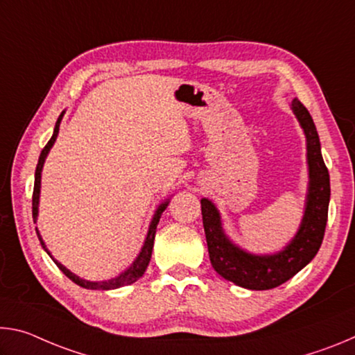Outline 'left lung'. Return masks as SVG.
Listing matches in <instances>:
<instances>
[{
  "instance_id": "8db88e82",
  "label": "left lung",
  "mask_w": 355,
  "mask_h": 355,
  "mask_svg": "<svg viewBox=\"0 0 355 355\" xmlns=\"http://www.w3.org/2000/svg\"><path fill=\"white\" fill-rule=\"evenodd\" d=\"M291 106L307 137L310 188L302 224L285 250L275 255L258 257L238 249L222 232L218 209L208 199L200 200L208 254L214 271L225 280L248 290H271L290 280L313 260L326 232L330 178L321 155L320 137L307 107L297 98L293 100Z\"/></svg>"
}]
</instances>
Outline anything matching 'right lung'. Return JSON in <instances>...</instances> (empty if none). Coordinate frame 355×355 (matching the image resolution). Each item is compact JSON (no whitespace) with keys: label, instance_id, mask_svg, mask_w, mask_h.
<instances>
[{"label":"right lung","instance_id":"obj_1","mask_svg":"<svg viewBox=\"0 0 355 355\" xmlns=\"http://www.w3.org/2000/svg\"><path fill=\"white\" fill-rule=\"evenodd\" d=\"M61 120H62V114H61V116H59L58 122H56V125H55V133H53L51 139L48 141V144L44 147V150H42V152H40L39 163H37V167H35L34 191H33V219H34V222H35V219H37V205H39L42 166H44V161H45V158H46V155H48V152H50L51 146H53V144H55V141H56L58 133H59V123H61ZM166 207H167V202L163 203V205H161V207L158 208V211H156L155 218H153V220H152V224H150L147 238H146V243H144V248H142V250H141L139 257H137L136 261H135L133 264H131V266L127 269V271L120 274L119 277L111 279V280H107V282H89V280H83V279H80V277H76L75 274H71L67 268L62 266L61 263H58L56 260H55V263L58 264V268L61 269V271H62L65 275H67V277H69L71 282H75L76 285H80V286H83V288H87V290H114V288H120V286H123V285L133 284V282H136L137 279L142 277V274L146 272V269H147V266H148L150 258H152V250H153V241H155L156 225H158L161 214H163ZM35 232H37V228H35ZM37 236H39V239H40V244L44 245V249L46 250L45 244H44V241H42V238H40V235H39V232H37ZM46 254L50 255V252L46 250Z\"/></svg>","mask_w":355,"mask_h":355}]
</instances>
